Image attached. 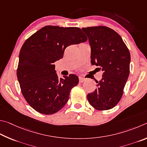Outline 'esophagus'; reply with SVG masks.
I'll use <instances>...</instances> for the list:
<instances>
[{
	"instance_id": "34e87169",
	"label": "esophagus",
	"mask_w": 147,
	"mask_h": 147,
	"mask_svg": "<svg viewBox=\"0 0 147 147\" xmlns=\"http://www.w3.org/2000/svg\"><path fill=\"white\" fill-rule=\"evenodd\" d=\"M79 83H83L86 81V79L85 78H81V77H79Z\"/></svg>"
}]
</instances>
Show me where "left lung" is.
<instances>
[{"mask_svg": "<svg viewBox=\"0 0 147 147\" xmlns=\"http://www.w3.org/2000/svg\"><path fill=\"white\" fill-rule=\"evenodd\" d=\"M91 48V64L103 71L97 88L87 95L92 107L98 110L114 108L123 96L130 73V54L122 38L106 26L82 28Z\"/></svg>", "mask_w": 147, "mask_h": 147, "instance_id": "left-lung-1", "label": "left lung"}]
</instances>
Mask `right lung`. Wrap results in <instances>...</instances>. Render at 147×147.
I'll list each match as a JSON object with an SVG mask.
<instances>
[{"label": "right lung", "mask_w": 147, "mask_h": 147, "mask_svg": "<svg viewBox=\"0 0 147 147\" xmlns=\"http://www.w3.org/2000/svg\"><path fill=\"white\" fill-rule=\"evenodd\" d=\"M86 40L79 28L46 26L23 44L17 79L23 96L36 111L53 114L66 104L71 88L79 83V78L70 74L59 79L54 63L63 57L67 46Z\"/></svg>", "instance_id": "right-lung-1"}]
</instances>
